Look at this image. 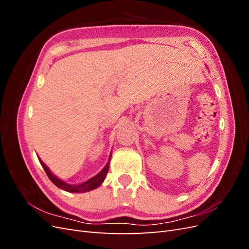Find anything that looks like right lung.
I'll list each match as a JSON object with an SVG mask.
<instances>
[{"mask_svg": "<svg viewBox=\"0 0 249 249\" xmlns=\"http://www.w3.org/2000/svg\"><path fill=\"white\" fill-rule=\"evenodd\" d=\"M110 159H111V156H110ZM39 162L41 163L44 171H46V173H47V176L49 177V178L52 180L53 183H54L58 188H60V189H63V190H65V191H67V192H72V193H74V192H76V193L87 192V191L93 190V189H95V188L99 187V186L104 182L105 178H106V176H107L108 170H109V164H110V163H109L110 160H109V162L107 163L106 166H105V168L99 173V175H96V176L93 177L92 178L88 179L87 182H85V183H83V184H81V185L74 186V185L66 184V183L63 182V180H61V179H59L58 178H56V177H55L54 175H53V173L50 171V169L46 166V165H44V163H43L42 161H40V159H39Z\"/></svg>", "mask_w": 249, "mask_h": 249, "instance_id": "obj_1", "label": "right lung"}]
</instances>
